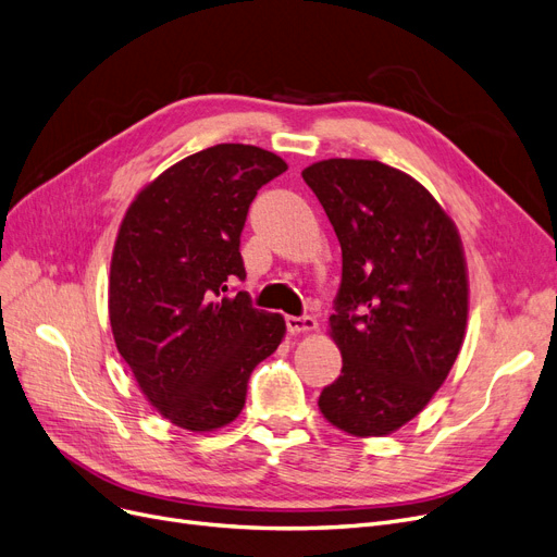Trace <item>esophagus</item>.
<instances>
[{
    "instance_id": "34e87169",
    "label": "esophagus",
    "mask_w": 557,
    "mask_h": 557,
    "mask_svg": "<svg viewBox=\"0 0 557 557\" xmlns=\"http://www.w3.org/2000/svg\"><path fill=\"white\" fill-rule=\"evenodd\" d=\"M286 327H289V333H307V331H314L317 327V319L310 314H302V317H286Z\"/></svg>"
}]
</instances>
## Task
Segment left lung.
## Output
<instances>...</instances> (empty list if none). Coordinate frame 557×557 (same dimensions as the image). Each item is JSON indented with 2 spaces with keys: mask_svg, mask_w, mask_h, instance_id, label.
<instances>
[{
  "mask_svg": "<svg viewBox=\"0 0 557 557\" xmlns=\"http://www.w3.org/2000/svg\"><path fill=\"white\" fill-rule=\"evenodd\" d=\"M342 245L331 335L342 374L323 387L327 422L385 436L413 420L447 379L468 319L457 226L408 174L331 158L302 172Z\"/></svg>",
  "mask_w": 557,
  "mask_h": 557,
  "instance_id": "1",
  "label": "left lung"
}]
</instances>
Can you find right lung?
Here are the masks:
<instances>
[{"label":"right lung","instance_id":"add662e5","mask_svg":"<svg viewBox=\"0 0 557 557\" xmlns=\"http://www.w3.org/2000/svg\"><path fill=\"white\" fill-rule=\"evenodd\" d=\"M286 162L250 144H218L144 188L121 222L110 268V323L121 358L162 418L213 431L238 418L252 369L284 319L247 292L240 232L257 190Z\"/></svg>","mask_w":557,"mask_h":557}]
</instances>
